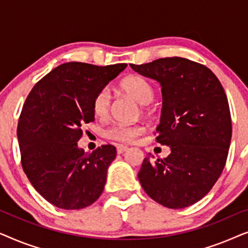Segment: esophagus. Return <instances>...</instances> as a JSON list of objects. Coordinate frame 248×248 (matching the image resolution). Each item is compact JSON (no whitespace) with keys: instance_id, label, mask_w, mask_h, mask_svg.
Listing matches in <instances>:
<instances>
[{"instance_id":"obj_1","label":"esophagus","mask_w":248,"mask_h":248,"mask_svg":"<svg viewBox=\"0 0 248 248\" xmlns=\"http://www.w3.org/2000/svg\"><path fill=\"white\" fill-rule=\"evenodd\" d=\"M127 147L126 145H123V144H118L116 147V150H117V154H123L124 151L127 150Z\"/></svg>"}]
</instances>
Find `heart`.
Instances as JSON below:
<instances>
[{"mask_svg":"<svg viewBox=\"0 0 248 248\" xmlns=\"http://www.w3.org/2000/svg\"><path fill=\"white\" fill-rule=\"evenodd\" d=\"M121 89L127 96L133 98L137 103L144 105L150 103L154 98V88L152 84L144 77L133 74L122 80ZM111 94L107 88H103L94 94L93 99V110L96 116L106 118L110 111ZM143 132V126L140 124H114L106 131V137L109 140L128 143L134 141Z\"/></svg>","mask_w":248,"mask_h":248,"instance_id":"heart-1","label":"heart"}]
</instances>
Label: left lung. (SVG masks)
Segmentation results:
<instances>
[{"label":"left lung","mask_w":248,"mask_h":248,"mask_svg":"<svg viewBox=\"0 0 248 248\" xmlns=\"http://www.w3.org/2000/svg\"><path fill=\"white\" fill-rule=\"evenodd\" d=\"M161 84L162 109L155 141L167 158H144L138 177L145 193L169 209L205 196L221 175L232 140V116L222 84L209 67L183 57L130 64Z\"/></svg>","instance_id":"8db88e82"}]
</instances>
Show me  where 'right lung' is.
I'll use <instances>...</instances> for the list:
<instances>
[{"mask_svg":"<svg viewBox=\"0 0 248 248\" xmlns=\"http://www.w3.org/2000/svg\"><path fill=\"white\" fill-rule=\"evenodd\" d=\"M127 64H61L30 91L18 123L22 169L37 192L60 209L93 204L116 157L111 144L91 154L78 148L84 124L94 121L93 99Z\"/></svg>","mask_w":248,"mask_h":248,"instance_id":"add662e5","label":"right lung"}]
</instances>
